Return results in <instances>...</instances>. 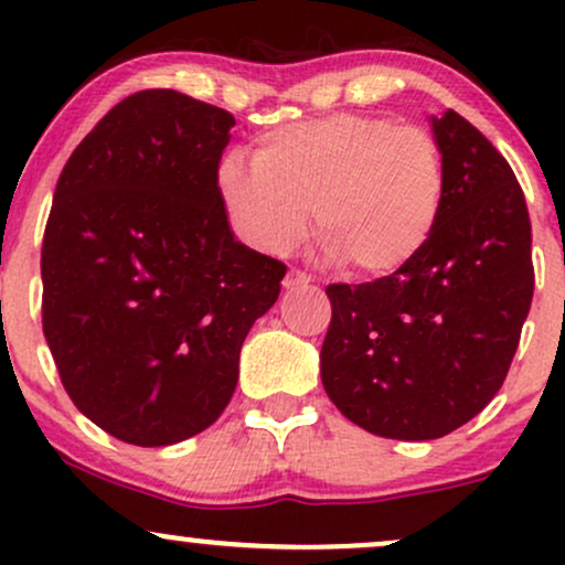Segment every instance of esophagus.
I'll return each instance as SVG.
<instances>
[{"instance_id": "esophagus-1", "label": "esophagus", "mask_w": 565, "mask_h": 565, "mask_svg": "<svg viewBox=\"0 0 565 565\" xmlns=\"http://www.w3.org/2000/svg\"><path fill=\"white\" fill-rule=\"evenodd\" d=\"M308 284H310V276H305L302 270H289V274L284 276V289H287V291L305 289Z\"/></svg>"}]
</instances>
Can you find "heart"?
<instances>
[{"label": "heart", "mask_w": 565, "mask_h": 565, "mask_svg": "<svg viewBox=\"0 0 565 565\" xmlns=\"http://www.w3.org/2000/svg\"><path fill=\"white\" fill-rule=\"evenodd\" d=\"M217 193L238 236L265 255L297 249L313 210L327 263L382 281L404 274L430 244L446 167L425 129L337 114L263 135L255 164L225 157Z\"/></svg>", "instance_id": "heart-1"}]
</instances>
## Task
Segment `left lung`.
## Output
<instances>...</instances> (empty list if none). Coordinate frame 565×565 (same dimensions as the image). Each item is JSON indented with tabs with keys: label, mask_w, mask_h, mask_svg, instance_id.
I'll use <instances>...</instances> for the list:
<instances>
[{
	"label": "left lung",
	"mask_w": 565,
	"mask_h": 565,
	"mask_svg": "<svg viewBox=\"0 0 565 565\" xmlns=\"http://www.w3.org/2000/svg\"><path fill=\"white\" fill-rule=\"evenodd\" d=\"M446 199L404 274L332 284L321 382L382 438L433 440L470 423L502 387L534 295L526 199L502 153L446 108L430 116Z\"/></svg>",
	"instance_id": "1"
}]
</instances>
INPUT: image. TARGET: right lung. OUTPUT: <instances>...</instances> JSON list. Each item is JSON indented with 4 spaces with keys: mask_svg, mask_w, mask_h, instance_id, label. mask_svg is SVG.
<instances>
[{
    "mask_svg": "<svg viewBox=\"0 0 565 565\" xmlns=\"http://www.w3.org/2000/svg\"><path fill=\"white\" fill-rule=\"evenodd\" d=\"M236 119L142 89L63 167L42 244V321L63 387L135 446H172L228 406L238 353L287 265L233 233L217 167Z\"/></svg>",
    "mask_w": 565,
    "mask_h": 565,
    "instance_id": "right-lung-1",
    "label": "right lung"
}]
</instances>
